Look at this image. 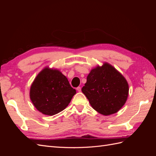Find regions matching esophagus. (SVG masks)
<instances>
[{"instance_id": "1", "label": "esophagus", "mask_w": 156, "mask_h": 156, "mask_svg": "<svg viewBox=\"0 0 156 156\" xmlns=\"http://www.w3.org/2000/svg\"><path fill=\"white\" fill-rule=\"evenodd\" d=\"M77 90L78 92H81V88L80 87H78L77 88Z\"/></svg>"}]
</instances>
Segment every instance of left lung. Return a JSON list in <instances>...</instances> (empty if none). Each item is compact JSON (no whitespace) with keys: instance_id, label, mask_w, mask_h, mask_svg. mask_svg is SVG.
I'll use <instances>...</instances> for the list:
<instances>
[{"instance_id":"obj_1","label":"left lung","mask_w":156,"mask_h":156,"mask_svg":"<svg viewBox=\"0 0 156 156\" xmlns=\"http://www.w3.org/2000/svg\"><path fill=\"white\" fill-rule=\"evenodd\" d=\"M82 92L94 110L108 116L124 106L128 97L129 85L119 71L104 62L91 69Z\"/></svg>"}]
</instances>
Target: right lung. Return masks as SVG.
Listing matches in <instances>:
<instances>
[{"label": "right lung", "mask_w": 156, "mask_h": 156, "mask_svg": "<svg viewBox=\"0 0 156 156\" xmlns=\"http://www.w3.org/2000/svg\"><path fill=\"white\" fill-rule=\"evenodd\" d=\"M76 90L57 69L45 67L37 75L30 88V98L42 114L53 116L65 109Z\"/></svg>", "instance_id": "add662e5"}]
</instances>
